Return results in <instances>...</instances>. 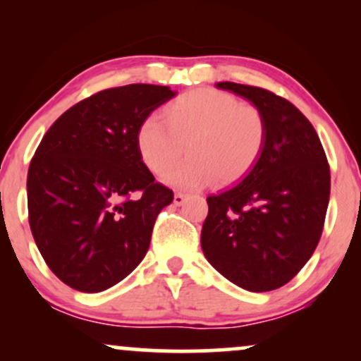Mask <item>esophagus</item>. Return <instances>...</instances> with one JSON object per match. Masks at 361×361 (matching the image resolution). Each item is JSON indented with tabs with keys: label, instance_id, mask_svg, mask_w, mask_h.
I'll return each instance as SVG.
<instances>
[{
	"label": "esophagus",
	"instance_id": "1",
	"mask_svg": "<svg viewBox=\"0 0 361 361\" xmlns=\"http://www.w3.org/2000/svg\"><path fill=\"white\" fill-rule=\"evenodd\" d=\"M186 198H188V197H186L185 193H175V198H173V202H175V205L180 207V205L185 204Z\"/></svg>",
	"mask_w": 361,
	"mask_h": 361
}]
</instances>
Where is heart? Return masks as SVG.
I'll use <instances>...</instances> for the list:
<instances>
[{
  "instance_id": "obj_1",
  "label": "heart",
  "mask_w": 361,
  "mask_h": 361,
  "mask_svg": "<svg viewBox=\"0 0 361 361\" xmlns=\"http://www.w3.org/2000/svg\"><path fill=\"white\" fill-rule=\"evenodd\" d=\"M268 127L255 105L212 88L185 91L139 127L137 146L154 175H164L185 154L190 159L169 173V183L200 188L229 186L255 168L267 144Z\"/></svg>"
}]
</instances>
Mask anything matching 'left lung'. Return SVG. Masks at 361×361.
Masks as SVG:
<instances>
[{"label": "left lung", "instance_id": "left-lung-1", "mask_svg": "<svg viewBox=\"0 0 361 361\" xmlns=\"http://www.w3.org/2000/svg\"><path fill=\"white\" fill-rule=\"evenodd\" d=\"M259 109L268 135L241 183L207 198L202 250L238 287L270 292L307 263L321 239L331 192L329 163L316 128L273 91L217 82Z\"/></svg>", "mask_w": 361, "mask_h": 361}]
</instances>
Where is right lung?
Returning a JSON list of instances; mask_svg holds the SVG:
<instances>
[{"instance_id": "obj_1", "label": "right lung", "mask_w": 361, "mask_h": 361, "mask_svg": "<svg viewBox=\"0 0 361 361\" xmlns=\"http://www.w3.org/2000/svg\"><path fill=\"white\" fill-rule=\"evenodd\" d=\"M168 86L98 91L45 132L27 176L28 224L54 275L80 292H102L134 270L154 222L175 198L137 146L139 127L171 100Z\"/></svg>"}]
</instances>
